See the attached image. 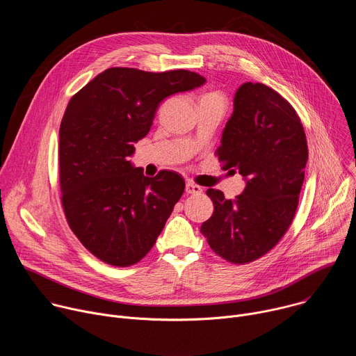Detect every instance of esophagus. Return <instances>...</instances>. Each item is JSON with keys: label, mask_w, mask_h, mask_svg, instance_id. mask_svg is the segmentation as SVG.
<instances>
[{"label": "esophagus", "mask_w": 356, "mask_h": 356, "mask_svg": "<svg viewBox=\"0 0 356 356\" xmlns=\"http://www.w3.org/2000/svg\"><path fill=\"white\" fill-rule=\"evenodd\" d=\"M202 188L194 183H186V193L187 194H200Z\"/></svg>", "instance_id": "34e87169"}]
</instances>
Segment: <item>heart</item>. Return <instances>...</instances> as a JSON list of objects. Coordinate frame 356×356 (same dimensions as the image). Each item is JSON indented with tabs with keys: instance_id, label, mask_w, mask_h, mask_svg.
Here are the masks:
<instances>
[{
	"instance_id": "1",
	"label": "heart",
	"mask_w": 356,
	"mask_h": 356,
	"mask_svg": "<svg viewBox=\"0 0 356 356\" xmlns=\"http://www.w3.org/2000/svg\"><path fill=\"white\" fill-rule=\"evenodd\" d=\"M207 95H217V97H221V95H218V94H216V92H211V94H207ZM206 97V95H204Z\"/></svg>"
}]
</instances>
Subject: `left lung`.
Masks as SVG:
<instances>
[{
  "label": "left lung",
  "mask_w": 356,
  "mask_h": 356,
  "mask_svg": "<svg viewBox=\"0 0 356 356\" xmlns=\"http://www.w3.org/2000/svg\"><path fill=\"white\" fill-rule=\"evenodd\" d=\"M216 155L246 186L235 200L209 188L214 213L200 231L218 257L245 265L276 246L293 222L309 159L306 134L287 99L249 81L235 92Z\"/></svg>",
  "instance_id": "1"
}]
</instances>
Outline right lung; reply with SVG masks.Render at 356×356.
<instances>
[{"instance_id": "right-lung-1", "label": "right lung", "mask_w": 356, "mask_h": 356, "mask_svg": "<svg viewBox=\"0 0 356 356\" xmlns=\"http://www.w3.org/2000/svg\"><path fill=\"white\" fill-rule=\"evenodd\" d=\"M204 83L188 70L111 67L70 98L59 131L62 206L74 235L99 261L131 266L155 245L186 184L170 170L147 177L129 156L166 97Z\"/></svg>"}]
</instances>
